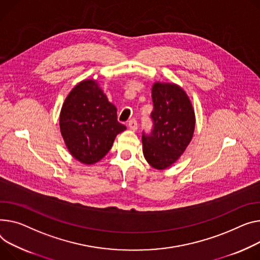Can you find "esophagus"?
Returning a JSON list of instances; mask_svg holds the SVG:
<instances>
[{"instance_id": "34e87169", "label": "esophagus", "mask_w": 260, "mask_h": 260, "mask_svg": "<svg viewBox=\"0 0 260 260\" xmlns=\"http://www.w3.org/2000/svg\"><path fill=\"white\" fill-rule=\"evenodd\" d=\"M127 125H128V127H129L132 131H134V132L138 129V123H137V120H136V119L129 120Z\"/></svg>"}]
</instances>
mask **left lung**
<instances>
[{
	"label": "left lung",
	"instance_id": "left-lung-1",
	"mask_svg": "<svg viewBox=\"0 0 260 260\" xmlns=\"http://www.w3.org/2000/svg\"><path fill=\"white\" fill-rule=\"evenodd\" d=\"M152 129L143 132L144 158L155 169L174 164L192 139L196 116L191 102L181 86L155 82L151 89Z\"/></svg>",
	"mask_w": 260,
	"mask_h": 260
}]
</instances>
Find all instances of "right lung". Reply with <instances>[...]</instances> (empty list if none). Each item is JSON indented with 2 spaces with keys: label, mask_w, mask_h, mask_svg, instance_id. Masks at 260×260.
<instances>
[{
  "label": "right lung",
  "mask_w": 260,
  "mask_h": 260,
  "mask_svg": "<svg viewBox=\"0 0 260 260\" xmlns=\"http://www.w3.org/2000/svg\"><path fill=\"white\" fill-rule=\"evenodd\" d=\"M64 143L83 164L100 161L111 149L116 136L126 129L117 120V109L95 80L79 82L66 98L59 117Z\"/></svg>",
  "instance_id": "add662e5"
}]
</instances>
